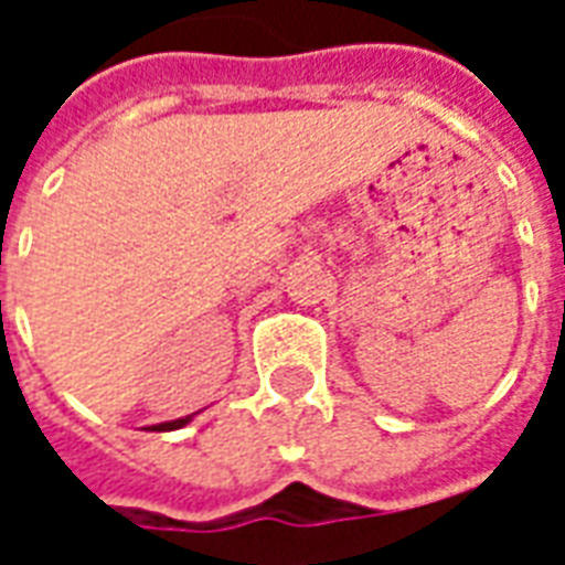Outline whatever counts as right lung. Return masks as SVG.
Segmentation results:
<instances>
[{"instance_id": "add662e5", "label": "right lung", "mask_w": 565, "mask_h": 565, "mask_svg": "<svg viewBox=\"0 0 565 565\" xmlns=\"http://www.w3.org/2000/svg\"><path fill=\"white\" fill-rule=\"evenodd\" d=\"M184 424H190V417H181V420H169V424H157L153 429H162V433H166V429H181Z\"/></svg>"}]
</instances>
